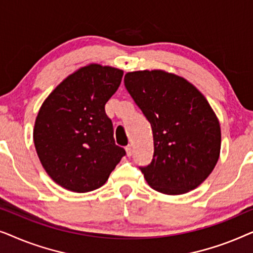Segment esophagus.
I'll return each instance as SVG.
<instances>
[{"instance_id":"1","label":"esophagus","mask_w":253,"mask_h":253,"mask_svg":"<svg viewBox=\"0 0 253 253\" xmlns=\"http://www.w3.org/2000/svg\"><path fill=\"white\" fill-rule=\"evenodd\" d=\"M126 151L127 157H131V155H132V147H131L130 145H129V146L126 147Z\"/></svg>"}]
</instances>
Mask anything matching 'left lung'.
I'll use <instances>...</instances> for the list:
<instances>
[{
	"mask_svg": "<svg viewBox=\"0 0 253 253\" xmlns=\"http://www.w3.org/2000/svg\"><path fill=\"white\" fill-rule=\"evenodd\" d=\"M124 85L153 132V159L139 167L146 182L166 195L196 189L215 167L221 148L219 121L205 96L161 70L127 72Z\"/></svg>",
	"mask_w": 253,
	"mask_h": 253,
	"instance_id": "obj_1",
	"label": "left lung"
}]
</instances>
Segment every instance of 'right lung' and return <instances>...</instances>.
I'll return each mask as SVG.
<instances>
[{"label":"right lung","mask_w":253,"mask_h":253,"mask_svg":"<svg viewBox=\"0 0 253 253\" xmlns=\"http://www.w3.org/2000/svg\"><path fill=\"white\" fill-rule=\"evenodd\" d=\"M122 77L119 69L89 64L65 78L41 106L34 145L44 170L64 189L100 188L126 155L105 110Z\"/></svg>","instance_id":"1"}]
</instances>
